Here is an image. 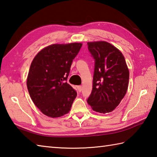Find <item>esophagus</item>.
Returning a JSON list of instances; mask_svg holds the SVG:
<instances>
[{"label": "esophagus", "instance_id": "esophagus-1", "mask_svg": "<svg viewBox=\"0 0 157 157\" xmlns=\"http://www.w3.org/2000/svg\"><path fill=\"white\" fill-rule=\"evenodd\" d=\"M78 90L79 91V92H81V91L82 90V86H78Z\"/></svg>", "mask_w": 157, "mask_h": 157}]
</instances>
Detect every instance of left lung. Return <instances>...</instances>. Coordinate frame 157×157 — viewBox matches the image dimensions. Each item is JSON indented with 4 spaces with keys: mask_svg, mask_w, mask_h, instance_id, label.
<instances>
[{
    "mask_svg": "<svg viewBox=\"0 0 157 157\" xmlns=\"http://www.w3.org/2000/svg\"><path fill=\"white\" fill-rule=\"evenodd\" d=\"M95 60L93 90L87 103L100 113L112 112L126 93L129 71L123 54L107 42H88Z\"/></svg>",
    "mask_w": 157,
    "mask_h": 157,
    "instance_id": "left-lung-1",
    "label": "left lung"
}]
</instances>
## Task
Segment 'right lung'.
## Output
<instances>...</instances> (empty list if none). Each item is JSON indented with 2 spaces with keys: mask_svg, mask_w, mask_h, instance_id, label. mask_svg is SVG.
<instances>
[{
  "mask_svg": "<svg viewBox=\"0 0 157 157\" xmlns=\"http://www.w3.org/2000/svg\"><path fill=\"white\" fill-rule=\"evenodd\" d=\"M82 44H52L37 54L27 79L34 104L45 115L59 117L69 112L77 92L67 82L73 59Z\"/></svg>",
  "mask_w": 157,
  "mask_h": 157,
  "instance_id": "1",
  "label": "right lung"
}]
</instances>
